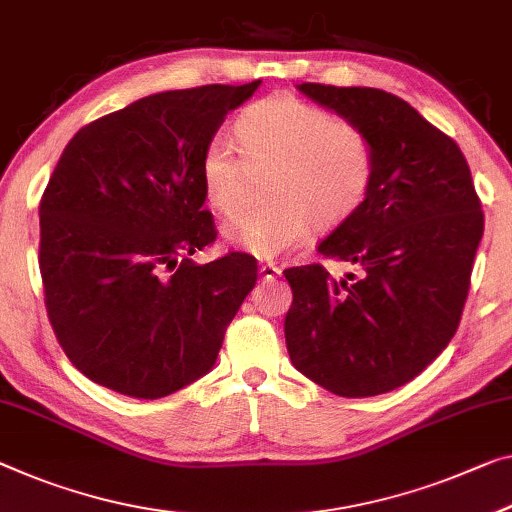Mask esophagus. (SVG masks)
Segmentation results:
<instances>
[{"mask_svg": "<svg viewBox=\"0 0 512 512\" xmlns=\"http://www.w3.org/2000/svg\"><path fill=\"white\" fill-rule=\"evenodd\" d=\"M258 274H261V279H277L279 274H281V270L277 265H272V263H263L261 267H258Z\"/></svg>", "mask_w": 512, "mask_h": 512, "instance_id": "esophagus-1", "label": "esophagus"}]
</instances>
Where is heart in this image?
Returning <instances> with one entry per match:
<instances>
[{
	"instance_id": "obj_1",
	"label": "heart",
	"mask_w": 512,
	"mask_h": 512,
	"mask_svg": "<svg viewBox=\"0 0 512 512\" xmlns=\"http://www.w3.org/2000/svg\"><path fill=\"white\" fill-rule=\"evenodd\" d=\"M238 148L222 135L208 139L199 183L219 215L238 208L249 171L272 169L263 210H245L224 224V238L247 254L272 261L302 247L311 226L334 229L361 208L375 178V148L355 123L302 98L270 96L235 123Z\"/></svg>"
}]
</instances>
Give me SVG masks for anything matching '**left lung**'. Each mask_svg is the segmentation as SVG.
Returning <instances> with one entry per match:
<instances>
[{"label": "left lung", "instance_id": "8db88e82", "mask_svg": "<svg viewBox=\"0 0 512 512\" xmlns=\"http://www.w3.org/2000/svg\"><path fill=\"white\" fill-rule=\"evenodd\" d=\"M297 89L366 132L375 178L361 208L318 245L359 265V279L336 281L320 263L283 270L293 288L288 355L336 396H377L414 380L458 329L481 201L460 146L410 102L368 86Z\"/></svg>", "mask_w": 512, "mask_h": 512}]
</instances>
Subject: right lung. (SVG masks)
Returning a JSON list of instances; mask_svg holds the SVG:
<instances>
[{"label": "right lung", "mask_w": 512, "mask_h": 512, "mask_svg": "<svg viewBox=\"0 0 512 512\" xmlns=\"http://www.w3.org/2000/svg\"><path fill=\"white\" fill-rule=\"evenodd\" d=\"M261 80L146 96L68 141L41 208V277L54 334L77 371L155 400L215 366L254 288L247 254L196 263L215 242L199 160Z\"/></svg>", "instance_id": "obj_1"}]
</instances>
